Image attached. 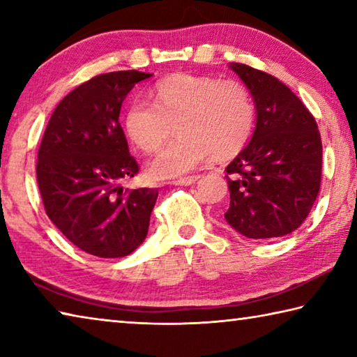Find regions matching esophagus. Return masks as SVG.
<instances>
[{
  "label": "esophagus",
  "mask_w": 357,
  "mask_h": 357,
  "mask_svg": "<svg viewBox=\"0 0 357 357\" xmlns=\"http://www.w3.org/2000/svg\"><path fill=\"white\" fill-rule=\"evenodd\" d=\"M200 179V176H187V178H179V179H176L174 181V185H192V184H195L197 181Z\"/></svg>",
  "instance_id": "obj_1"
}]
</instances>
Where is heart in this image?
I'll list each match as a JSON object with an SVG mask.
<instances>
[{
    "mask_svg": "<svg viewBox=\"0 0 357 357\" xmlns=\"http://www.w3.org/2000/svg\"><path fill=\"white\" fill-rule=\"evenodd\" d=\"M255 105L244 84L208 75L176 74L155 84L153 104L135 99L126 110V134L144 153L159 149L176 128L178 137L151 159L154 179L195 170L208 157L238 154L249 142Z\"/></svg>",
    "mask_w": 357,
    "mask_h": 357,
    "instance_id": "b5f03b06",
    "label": "heart"
}]
</instances>
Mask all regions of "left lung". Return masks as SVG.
I'll return each instance as SVG.
<instances>
[{
    "instance_id": "left-lung-1",
    "label": "left lung",
    "mask_w": 357,
    "mask_h": 357,
    "mask_svg": "<svg viewBox=\"0 0 357 357\" xmlns=\"http://www.w3.org/2000/svg\"><path fill=\"white\" fill-rule=\"evenodd\" d=\"M228 68L255 104V130L234 157L225 220L249 239L285 236L301 227L321 183L323 146L315 118L287 84L241 63Z\"/></svg>"
}]
</instances>
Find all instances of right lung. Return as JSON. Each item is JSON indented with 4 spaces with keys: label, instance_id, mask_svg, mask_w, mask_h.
Returning <instances> with one entry per match:
<instances>
[{
    "label": "right lung",
    "instance_id": "obj_1",
    "mask_svg": "<svg viewBox=\"0 0 357 357\" xmlns=\"http://www.w3.org/2000/svg\"><path fill=\"white\" fill-rule=\"evenodd\" d=\"M149 77L119 70L84 82L59 102L42 137L36 174L45 213L94 257L129 255L148 234L159 192L119 185L138 173L119 112L130 89Z\"/></svg>",
    "mask_w": 357,
    "mask_h": 357
}]
</instances>
